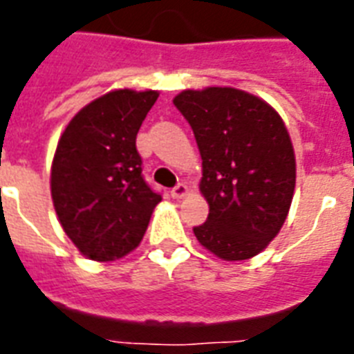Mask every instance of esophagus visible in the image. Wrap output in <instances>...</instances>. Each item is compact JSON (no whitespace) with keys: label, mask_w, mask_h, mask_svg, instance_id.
<instances>
[{"label":"esophagus","mask_w":354,"mask_h":354,"mask_svg":"<svg viewBox=\"0 0 354 354\" xmlns=\"http://www.w3.org/2000/svg\"><path fill=\"white\" fill-rule=\"evenodd\" d=\"M171 194H172V198H176V200L185 198V196H187V194H189V187H187V185H185V183H178L176 187H174L171 191Z\"/></svg>","instance_id":"34e87169"}]
</instances>
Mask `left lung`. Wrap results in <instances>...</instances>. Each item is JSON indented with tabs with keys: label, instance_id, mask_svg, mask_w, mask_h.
I'll use <instances>...</instances> for the list:
<instances>
[{
	"label": "left lung",
	"instance_id": "obj_1",
	"mask_svg": "<svg viewBox=\"0 0 354 354\" xmlns=\"http://www.w3.org/2000/svg\"><path fill=\"white\" fill-rule=\"evenodd\" d=\"M202 156L200 193L209 215L193 230L224 261L261 253L283 227L296 187V156L281 115L236 88L183 90L174 99Z\"/></svg>",
	"mask_w": 354,
	"mask_h": 354
}]
</instances>
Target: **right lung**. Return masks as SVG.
Masks as SVG:
<instances>
[{"label": "right lung", "mask_w": 354, "mask_h": 354, "mask_svg": "<svg viewBox=\"0 0 354 354\" xmlns=\"http://www.w3.org/2000/svg\"><path fill=\"white\" fill-rule=\"evenodd\" d=\"M158 91L113 90L86 104L58 139L51 198L84 257L115 261L139 246L161 194L147 185L136 136Z\"/></svg>", "instance_id": "right-lung-1"}]
</instances>
